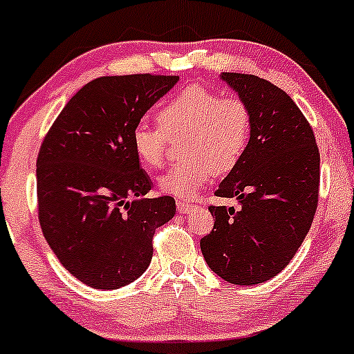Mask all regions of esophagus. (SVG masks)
<instances>
[{"label": "esophagus", "mask_w": 354, "mask_h": 354, "mask_svg": "<svg viewBox=\"0 0 354 354\" xmlns=\"http://www.w3.org/2000/svg\"><path fill=\"white\" fill-rule=\"evenodd\" d=\"M176 206H178V213H181V214H186V213H188V211H191V209L194 208V206L191 205V203H186V201H183V200H178Z\"/></svg>", "instance_id": "obj_1"}]
</instances>
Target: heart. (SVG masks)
I'll return each mask as SVG.
<instances>
[{"mask_svg": "<svg viewBox=\"0 0 354 354\" xmlns=\"http://www.w3.org/2000/svg\"><path fill=\"white\" fill-rule=\"evenodd\" d=\"M158 124L138 123L131 146L140 163L160 168L166 158L168 138H181L185 161L173 165L158 180L166 194L193 198L216 173H230L245 156L253 116L239 96H226L200 83L181 88L158 111Z\"/></svg>", "mask_w": 354, "mask_h": 354, "instance_id": "b5f03b06", "label": "heart"}]
</instances>
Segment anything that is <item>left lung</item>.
<instances>
[{
    "label": "left lung",
    "instance_id": "left-lung-1",
    "mask_svg": "<svg viewBox=\"0 0 354 354\" xmlns=\"http://www.w3.org/2000/svg\"><path fill=\"white\" fill-rule=\"evenodd\" d=\"M251 109L250 145L214 191L239 208L209 206L206 263L225 281L265 283L281 273L310 231L319 196V149L311 124L281 88L254 75L221 76Z\"/></svg>",
    "mask_w": 354,
    "mask_h": 354
}]
</instances>
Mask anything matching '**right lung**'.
<instances>
[{
	"label": "right lung",
	"instance_id": "obj_1",
	"mask_svg": "<svg viewBox=\"0 0 354 354\" xmlns=\"http://www.w3.org/2000/svg\"><path fill=\"white\" fill-rule=\"evenodd\" d=\"M178 76L89 81L48 129L36 160L38 219L61 265L96 290L135 281L151 263L154 231L176 213L171 196L143 198L151 181L133 128ZM131 197L136 200L129 202Z\"/></svg>",
	"mask_w": 354,
	"mask_h": 354
}]
</instances>
